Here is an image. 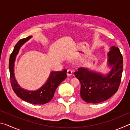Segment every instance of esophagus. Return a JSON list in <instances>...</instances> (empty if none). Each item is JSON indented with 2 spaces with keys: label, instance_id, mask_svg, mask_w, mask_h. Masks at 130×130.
I'll return each mask as SVG.
<instances>
[{
  "label": "esophagus",
  "instance_id": "esophagus-1",
  "mask_svg": "<svg viewBox=\"0 0 130 130\" xmlns=\"http://www.w3.org/2000/svg\"><path fill=\"white\" fill-rule=\"evenodd\" d=\"M72 73H73V71L70 69H68L67 70V75L68 76H70L72 74Z\"/></svg>",
  "mask_w": 130,
  "mask_h": 130
}]
</instances>
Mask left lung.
Segmentation results:
<instances>
[{
	"instance_id": "1",
	"label": "left lung",
	"mask_w": 130,
	"mask_h": 130,
	"mask_svg": "<svg viewBox=\"0 0 130 130\" xmlns=\"http://www.w3.org/2000/svg\"><path fill=\"white\" fill-rule=\"evenodd\" d=\"M108 63L112 68L106 76L78 68L74 75L81 84L80 96L88 103H99L108 99L118 91L122 80L123 57L118 47L113 46L108 53Z\"/></svg>"
}]
</instances>
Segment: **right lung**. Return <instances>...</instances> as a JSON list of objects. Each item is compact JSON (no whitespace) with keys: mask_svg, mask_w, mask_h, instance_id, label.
<instances>
[{"mask_svg":"<svg viewBox=\"0 0 130 130\" xmlns=\"http://www.w3.org/2000/svg\"><path fill=\"white\" fill-rule=\"evenodd\" d=\"M30 38H31V36H28L27 38L19 40L15 45L14 49L11 54L9 60L10 83L15 93L21 99L31 104H44L49 102L52 99L57 88L67 78V70L64 69L61 72H52L46 83L37 91H28L21 88L17 84L14 77V62L21 46Z\"/></svg>","mask_w":130,"mask_h":130,"instance_id":"right-lung-1","label":"right lung"}]
</instances>
